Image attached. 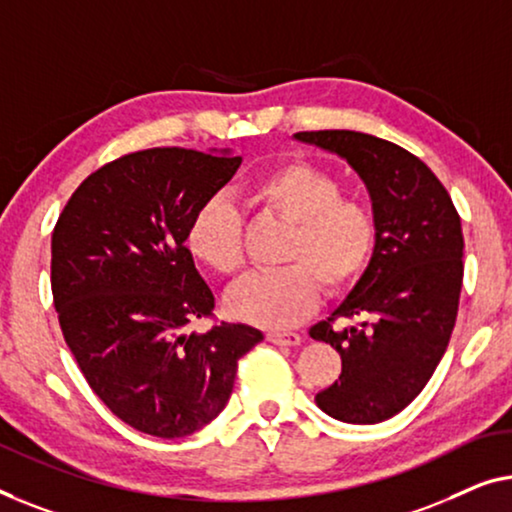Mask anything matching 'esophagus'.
Wrapping results in <instances>:
<instances>
[{
    "label": "esophagus",
    "mask_w": 512,
    "mask_h": 512,
    "mask_svg": "<svg viewBox=\"0 0 512 512\" xmlns=\"http://www.w3.org/2000/svg\"><path fill=\"white\" fill-rule=\"evenodd\" d=\"M266 341L273 345H299L301 336L294 334V331H269V334H266Z\"/></svg>",
    "instance_id": "esophagus-1"
}]
</instances>
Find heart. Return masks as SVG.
Listing matches in <instances>:
<instances>
[{
    "label": "heart",
    "instance_id": "heart-1",
    "mask_svg": "<svg viewBox=\"0 0 512 512\" xmlns=\"http://www.w3.org/2000/svg\"><path fill=\"white\" fill-rule=\"evenodd\" d=\"M259 201L297 225L285 262L276 271H253L227 294L234 318L262 329H287L318 308L325 283L331 294L362 278L378 243L376 213L364 201L343 197L331 171L311 162H290L257 183ZM190 253L218 273L243 264L241 213L232 199L211 197L187 229Z\"/></svg>",
    "mask_w": 512,
    "mask_h": 512
}]
</instances>
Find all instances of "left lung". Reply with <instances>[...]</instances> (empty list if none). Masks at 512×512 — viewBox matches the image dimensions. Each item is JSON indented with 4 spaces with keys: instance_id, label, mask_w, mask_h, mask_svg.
Wrapping results in <instances>:
<instances>
[{
    "instance_id": "left-lung-1",
    "label": "left lung",
    "mask_w": 512,
    "mask_h": 512,
    "mask_svg": "<svg viewBox=\"0 0 512 512\" xmlns=\"http://www.w3.org/2000/svg\"><path fill=\"white\" fill-rule=\"evenodd\" d=\"M294 139L343 157L362 178L378 220L369 266L311 338L341 355V376L315 403L334 420L376 424L429 383L457 320L464 278L462 220L427 164L397 143L350 129ZM336 317L353 320L334 330Z\"/></svg>"
}]
</instances>
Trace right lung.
Instances as JSON below:
<instances>
[{"label":"right lung","instance_id":"add662e5","mask_svg":"<svg viewBox=\"0 0 512 512\" xmlns=\"http://www.w3.org/2000/svg\"><path fill=\"white\" fill-rule=\"evenodd\" d=\"M229 150L150 148L90 174L50 243V287L78 369L113 415L157 438L190 436L232 397L248 325L187 331L215 297L185 248L194 213L232 181Z\"/></svg>","mask_w":512,"mask_h":512}]
</instances>
